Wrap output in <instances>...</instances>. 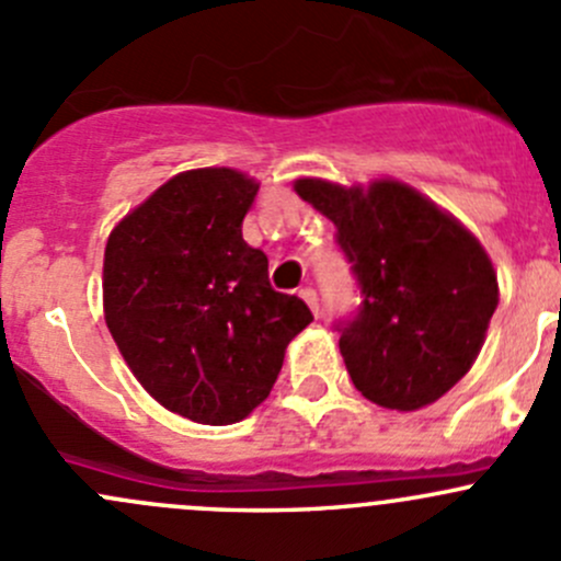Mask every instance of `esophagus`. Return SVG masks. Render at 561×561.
<instances>
[{
    "label": "esophagus",
    "mask_w": 561,
    "mask_h": 561,
    "mask_svg": "<svg viewBox=\"0 0 561 561\" xmlns=\"http://www.w3.org/2000/svg\"><path fill=\"white\" fill-rule=\"evenodd\" d=\"M299 297H302L305 302L310 305V310H313V313L319 316V294H316V288H310V286L299 288Z\"/></svg>",
    "instance_id": "esophagus-1"
}]
</instances>
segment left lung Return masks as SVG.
Here are the masks:
<instances>
[{
  "instance_id": "obj_1",
  "label": "left lung",
  "mask_w": 561,
  "mask_h": 561,
  "mask_svg": "<svg viewBox=\"0 0 561 561\" xmlns=\"http://www.w3.org/2000/svg\"><path fill=\"white\" fill-rule=\"evenodd\" d=\"M294 192L337 227L359 310L337 321L340 354L369 402L419 410L476 362L500 288L483 245L400 181L367 188L299 178Z\"/></svg>"
}]
</instances>
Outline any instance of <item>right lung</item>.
<instances>
[{"label": "right lung", "mask_w": 561, "mask_h": 561, "mask_svg": "<svg viewBox=\"0 0 561 561\" xmlns=\"http://www.w3.org/2000/svg\"><path fill=\"white\" fill-rule=\"evenodd\" d=\"M256 192L229 167L181 172L107 238L110 334L142 389L196 424L227 426L262 405L286 345L313 321L242 240Z\"/></svg>", "instance_id": "right-lung-1"}]
</instances>
